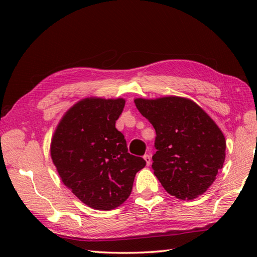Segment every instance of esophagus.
<instances>
[{"label":"esophagus","instance_id":"obj_1","mask_svg":"<svg viewBox=\"0 0 257 257\" xmlns=\"http://www.w3.org/2000/svg\"><path fill=\"white\" fill-rule=\"evenodd\" d=\"M143 158H144V160H145L146 165H150L151 164V156L149 154H145L144 156H143Z\"/></svg>","mask_w":257,"mask_h":257}]
</instances>
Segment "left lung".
Instances as JSON below:
<instances>
[{"instance_id": "obj_1", "label": "left lung", "mask_w": 257, "mask_h": 257, "mask_svg": "<svg viewBox=\"0 0 257 257\" xmlns=\"http://www.w3.org/2000/svg\"><path fill=\"white\" fill-rule=\"evenodd\" d=\"M135 104L155 129L152 169L164 189L179 199L205 193L225 158V139L214 121L178 96L136 98Z\"/></svg>"}]
</instances>
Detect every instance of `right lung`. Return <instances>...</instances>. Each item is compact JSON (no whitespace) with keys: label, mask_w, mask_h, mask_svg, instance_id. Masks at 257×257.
Returning <instances> with one entry per match:
<instances>
[{"label":"right lung","mask_w":257,"mask_h":257,"mask_svg":"<svg viewBox=\"0 0 257 257\" xmlns=\"http://www.w3.org/2000/svg\"><path fill=\"white\" fill-rule=\"evenodd\" d=\"M124 99L86 98L63 116L51 143V156L62 182L82 203L107 211L132 193L145 160L128 152L115 121Z\"/></svg>","instance_id":"add662e5"}]
</instances>
